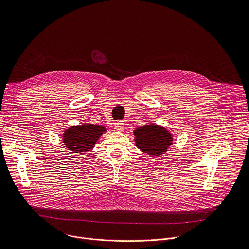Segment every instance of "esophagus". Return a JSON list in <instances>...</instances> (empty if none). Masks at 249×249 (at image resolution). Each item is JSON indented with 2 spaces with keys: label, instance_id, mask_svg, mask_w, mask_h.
I'll use <instances>...</instances> for the list:
<instances>
[{
  "label": "esophagus",
  "instance_id": "1",
  "mask_svg": "<svg viewBox=\"0 0 249 249\" xmlns=\"http://www.w3.org/2000/svg\"><path fill=\"white\" fill-rule=\"evenodd\" d=\"M114 128L118 131V132H122L124 131V123L121 122V121H117L115 124H114Z\"/></svg>",
  "mask_w": 249,
  "mask_h": 249
}]
</instances>
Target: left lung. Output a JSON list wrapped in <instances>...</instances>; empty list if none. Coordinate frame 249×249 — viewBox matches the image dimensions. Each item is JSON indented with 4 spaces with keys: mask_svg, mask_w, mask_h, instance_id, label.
<instances>
[{
    "mask_svg": "<svg viewBox=\"0 0 249 249\" xmlns=\"http://www.w3.org/2000/svg\"><path fill=\"white\" fill-rule=\"evenodd\" d=\"M133 133L136 147L152 157L165 154L172 145V134L162 126L152 123L137 128Z\"/></svg>",
    "mask_w": 249,
    "mask_h": 249,
    "instance_id": "left-lung-1",
    "label": "left lung"
}]
</instances>
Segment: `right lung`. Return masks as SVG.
Instances as JSON below:
<instances>
[{"mask_svg": "<svg viewBox=\"0 0 249 249\" xmlns=\"http://www.w3.org/2000/svg\"><path fill=\"white\" fill-rule=\"evenodd\" d=\"M106 128L91 123L79 126H71L64 131L62 136L65 147L74 154H84L90 151Z\"/></svg>", "mask_w": 249, "mask_h": 249, "instance_id": "1", "label": "right lung"}]
</instances>
